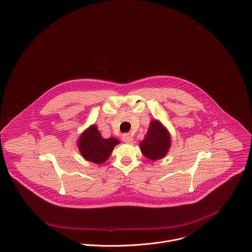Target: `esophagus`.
I'll return each instance as SVG.
<instances>
[{
    "mask_svg": "<svg viewBox=\"0 0 252 252\" xmlns=\"http://www.w3.org/2000/svg\"><path fill=\"white\" fill-rule=\"evenodd\" d=\"M123 140H124L126 143H132L133 138H132V136H131L129 133H126V134L123 135Z\"/></svg>",
    "mask_w": 252,
    "mask_h": 252,
    "instance_id": "esophagus-1",
    "label": "esophagus"
}]
</instances>
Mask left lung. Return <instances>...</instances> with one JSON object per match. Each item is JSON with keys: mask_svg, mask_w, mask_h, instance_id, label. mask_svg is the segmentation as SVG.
<instances>
[{"mask_svg": "<svg viewBox=\"0 0 252 252\" xmlns=\"http://www.w3.org/2000/svg\"><path fill=\"white\" fill-rule=\"evenodd\" d=\"M139 146L141 153L147 159L151 161L160 160L167 155L171 147V134L160 121L152 120Z\"/></svg>", "mask_w": 252, "mask_h": 252, "instance_id": "left-lung-1", "label": "left lung"}]
</instances>
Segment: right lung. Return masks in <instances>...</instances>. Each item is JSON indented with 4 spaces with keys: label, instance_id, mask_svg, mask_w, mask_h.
Segmentation results:
<instances>
[{
    "label": "right lung",
    "instance_id": "right-lung-1",
    "mask_svg": "<svg viewBox=\"0 0 252 252\" xmlns=\"http://www.w3.org/2000/svg\"><path fill=\"white\" fill-rule=\"evenodd\" d=\"M120 140L115 137L104 138L95 125L86 128L78 137L77 147L82 157L92 163L102 164L112 154Z\"/></svg>",
    "mask_w": 252,
    "mask_h": 252
}]
</instances>
